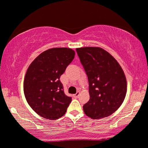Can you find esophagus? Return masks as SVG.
I'll use <instances>...</instances> for the list:
<instances>
[{
	"mask_svg": "<svg viewBox=\"0 0 148 148\" xmlns=\"http://www.w3.org/2000/svg\"><path fill=\"white\" fill-rule=\"evenodd\" d=\"M79 94H80V92H77L75 94H74V97L75 98H77L78 97H79Z\"/></svg>",
	"mask_w": 148,
	"mask_h": 148,
	"instance_id": "1",
	"label": "esophagus"
}]
</instances>
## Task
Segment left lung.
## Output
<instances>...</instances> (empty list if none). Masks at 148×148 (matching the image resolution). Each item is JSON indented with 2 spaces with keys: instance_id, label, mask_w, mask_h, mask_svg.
I'll return each instance as SVG.
<instances>
[{
  "instance_id": "left-lung-1",
  "label": "left lung",
  "mask_w": 148,
  "mask_h": 148,
  "mask_svg": "<svg viewBox=\"0 0 148 148\" xmlns=\"http://www.w3.org/2000/svg\"><path fill=\"white\" fill-rule=\"evenodd\" d=\"M89 82L90 100L83 106L87 116L100 119L114 113L125 100L127 79L110 53L99 47L76 48Z\"/></svg>"
}]
</instances>
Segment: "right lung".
<instances>
[{"instance_id":"1","label":"right lung","mask_w":148,"mask_h":148,"mask_svg":"<svg viewBox=\"0 0 148 148\" xmlns=\"http://www.w3.org/2000/svg\"><path fill=\"white\" fill-rule=\"evenodd\" d=\"M75 57L68 48H54L44 51L30 64L23 82V91L30 107L40 116L56 120L65 114L71 102L66 96L60 76Z\"/></svg>"}]
</instances>
